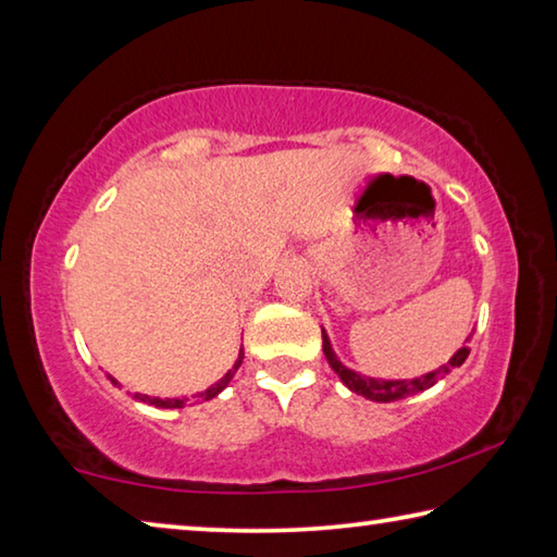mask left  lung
I'll use <instances>...</instances> for the list:
<instances>
[{"label": "left lung", "mask_w": 557, "mask_h": 557, "mask_svg": "<svg viewBox=\"0 0 557 557\" xmlns=\"http://www.w3.org/2000/svg\"><path fill=\"white\" fill-rule=\"evenodd\" d=\"M322 346H324V356H326L329 366H332L338 379L346 383V388L358 393V395H363V398L375 400V403L400 400V398H408V395H414L420 391H428L440 379H445V375L451 369H459V366L465 363L467 356H469V346H461L459 351L451 356L445 366H442V369L432 371L428 375H420V379H412V381H381V379H363V375H358L351 369H346V366L338 363V358L334 356L332 344H329V338H326L324 332H322Z\"/></svg>", "instance_id": "1"}]
</instances>
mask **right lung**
<instances>
[{
    "instance_id": "add662e5",
    "label": "right lung",
    "mask_w": 557,
    "mask_h": 557,
    "mask_svg": "<svg viewBox=\"0 0 557 557\" xmlns=\"http://www.w3.org/2000/svg\"><path fill=\"white\" fill-rule=\"evenodd\" d=\"M240 363H243V348H240V354H238V361L233 363V369H231L228 373H225L219 383H213L209 391L201 393L199 398H203V400H211V398H215V395H219V393L225 388V385L231 383V379L235 375V371L240 369ZM112 383H115V381H112ZM137 398H139V400H145V403H149V405H154V408H184V405H186V398H164V400H162V398H149V395H137Z\"/></svg>"
}]
</instances>
